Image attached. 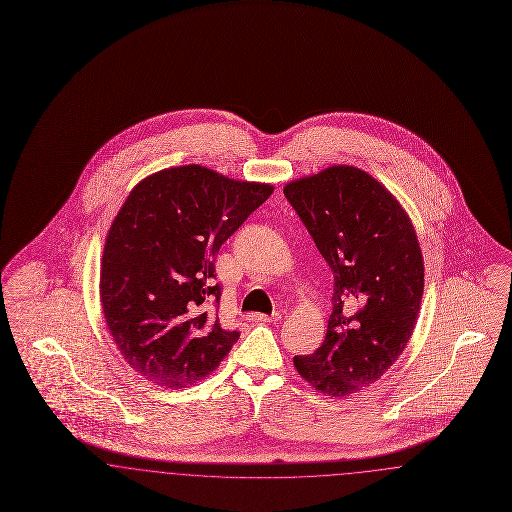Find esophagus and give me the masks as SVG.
I'll return each mask as SVG.
<instances>
[{
  "label": "esophagus",
  "mask_w": 512,
  "mask_h": 512,
  "mask_svg": "<svg viewBox=\"0 0 512 512\" xmlns=\"http://www.w3.org/2000/svg\"><path fill=\"white\" fill-rule=\"evenodd\" d=\"M280 318L282 317H280L278 313H274L272 317L261 315V313H251V315H247V320H249V322H255V324H270V322H278Z\"/></svg>",
  "instance_id": "esophagus-1"
}]
</instances>
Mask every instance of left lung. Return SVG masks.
I'll return each instance as SVG.
<instances>
[{
	"label": "left lung",
	"instance_id": "8db88e82",
	"mask_svg": "<svg viewBox=\"0 0 512 512\" xmlns=\"http://www.w3.org/2000/svg\"><path fill=\"white\" fill-rule=\"evenodd\" d=\"M284 195L334 274L326 338L293 365L320 393H357L413 336L424 292L413 222L378 180L349 165L293 180Z\"/></svg>",
	"mask_w": 512,
	"mask_h": 512
}]
</instances>
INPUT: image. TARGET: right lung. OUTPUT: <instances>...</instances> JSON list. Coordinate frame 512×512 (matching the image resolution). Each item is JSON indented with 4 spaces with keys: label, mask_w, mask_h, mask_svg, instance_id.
<instances>
[{
    "label": "right lung",
    "mask_w": 512,
    "mask_h": 512,
    "mask_svg": "<svg viewBox=\"0 0 512 512\" xmlns=\"http://www.w3.org/2000/svg\"><path fill=\"white\" fill-rule=\"evenodd\" d=\"M270 184L186 165L144 178L113 220L99 295L122 357L149 382L188 388L211 374L240 332L220 326L215 259Z\"/></svg>",
    "instance_id": "obj_1"
}]
</instances>
